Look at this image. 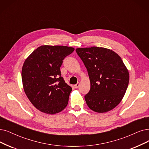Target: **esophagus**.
Listing matches in <instances>:
<instances>
[{
  "label": "esophagus",
  "mask_w": 149,
  "mask_h": 149,
  "mask_svg": "<svg viewBox=\"0 0 149 149\" xmlns=\"http://www.w3.org/2000/svg\"><path fill=\"white\" fill-rule=\"evenodd\" d=\"M79 85H80L79 82H78V83H77L76 84H75V85L74 86V88H78V87H79Z\"/></svg>",
  "instance_id": "esophagus-1"
}]
</instances>
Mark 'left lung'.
Returning a JSON list of instances; mask_svg holds the SVG:
<instances>
[{
  "label": "left lung",
  "mask_w": 149,
  "mask_h": 149,
  "mask_svg": "<svg viewBox=\"0 0 149 149\" xmlns=\"http://www.w3.org/2000/svg\"><path fill=\"white\" fill-rule=\"evenodd\" d=\"M87 68L91 89L84 98L88 108L98 113L112 110L120 103L127 89L129 73L121 57L101 47L77 48Z\"/></svg>",
  "instance_id": "left-lung-1"
}]
</instances>
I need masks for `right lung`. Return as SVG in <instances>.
<instances>
[{"label":"right lung","mask_w":149,"mask_h":149,"mask_svg":"<svg viewBox=\"0 0 149 149\" xmlns=\"http://www.w3.org/2000/svg\"><path fill=\"white\" fill-rule=\"evenodd\" d=\"M74 50L65 46H41L24 63V90L30 102L40 111L54 114L67 106L72 88L61 76L60 67L65 57Z\"/></svg>","instance_id":"1"}]
</instances>
